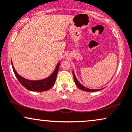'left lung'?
<instances>
[{
	"instance_id": "left-lung-1",
	"label": "left lung",
	"mask_w": 132,
	"mask_h": 132,
	"mask_svg": "<svg viewBox=\"0 0 132 132\" xmlns=\"http://www.w3.org/2000/svg\"><path fill=\"white\" fill-rule=\"evenodd\" d=\"M72 75H73V78H74V80H75V84H76V86H78V87L80 89H81V90H84V91H86V92H95V91H98V90H101V89H90L87 88V87H84V86H83L82 84H81V83H80L78 81V79H77L76 77V76L75 75L74 71H72Z\"/></svg>"
}]
</instances>
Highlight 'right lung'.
I'll use <instances>...</instances> for the list:
<instances>
[{"label":"right lung","instance_id":"1","mask_svg":"<svg viewBox=\"0 0 132 132\" xmlns=\"http://www.w3.org/2000/svg\"><path fill=\"white\" fill-rule=\"evenodd\" d=\"M60 64V62H59L57 64L53 72L47 78L40 80H29L24 78L22 76L19 75L15 69L14 67H13V63H12L13 72H14L16 78L19 80L20 84L28 90L36 92L46 91V90H49L50 89H51L54 86L56 79Z\"/></svg>","mask_w":132,"mask_h":132}]
</instances>
